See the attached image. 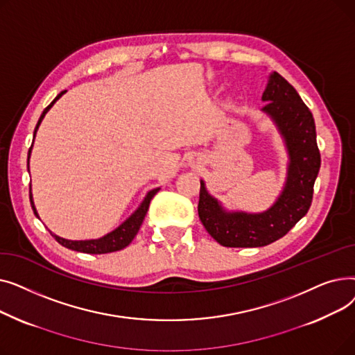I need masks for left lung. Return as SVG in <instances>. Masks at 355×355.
<instances>
[{
	"label": "left lung",
	"instance_id": "1",
	"mask_svg": "<svg viewBox=\"0 0 355 355\" xmlns=\"http://www.w3.org/2000/svg\"><path fill=\"white\" fill-rule=\"evenodd\" d=\"M262 110L284 137L289 164L284 190L263 213L226 211L200 181L198 217L209 234L225 248H260L284 237L309 210L321 154L315 121L295 87L281 74L270 73L262 95Z\"/></svg>",
	"mask_w": 355,
	"mask_h": 355
}]
</instances>
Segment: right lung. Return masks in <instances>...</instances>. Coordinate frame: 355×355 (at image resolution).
Returning a JSON list of instances; mask_svg holds the SVG:
<instances>
[{
	"label": "right lung",
	"mask_w": 355,
	"mask_h": 355,
	"mask_svg": "<svg viewBox=\"0 0 355 355\" xmlns=\"http://www.w3.org/2000/svg\"><path fill=\"white\" fill-rule=\"evenodd\" d=\"M66 90L60 92L58 96H55V99L43 110V114L39 119V122H37L35 125V129H34V137H35V132L37 129H39L43 118L46 116V114L49 112V109L55 103V101H58L59 98H62V95ZM31 148H33V144L28 149V159H30V154H31ZM159 191V189H154L149 191L144 201L141 202V206L135 210L134 214H130L122 225L119 227H116L114 232L107 233L106 236L101 237V239H93V240H67V239H63L60 236H55L54 233H51V236L55 239V241H59V243L70 250H76V252H82V253H89V254H103V253H112V252H118V250H122L123 248H126L130 241L134 240V237L137 236L142 221L145 218V214L149 209V202H151L153 197ZM30 202H31V209L34 211V214L39 217V214H37V210L34 207V201H33V194H31V187H30Z\"/></svg>",
	"instance_id": "obj_1"
}]
</instances>
